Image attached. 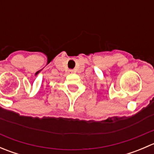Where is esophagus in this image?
I'll return each mask as SVG.
<instances>
[{"instance_id": "obj_1", "label": "esophagus", "mask_w": 154, "mask_h": 154, "mask_svg": "<svg viewBox=\"0 0 154 154\" xmlns=\"http://www.w3.org/2000/svg\"><path fill=\"white\" fill-rule=\"evenodd\" d=\"M75 72V71H74V70H69V73H71V74H72V73H74Z\"/></svg>"}]
</instances>
